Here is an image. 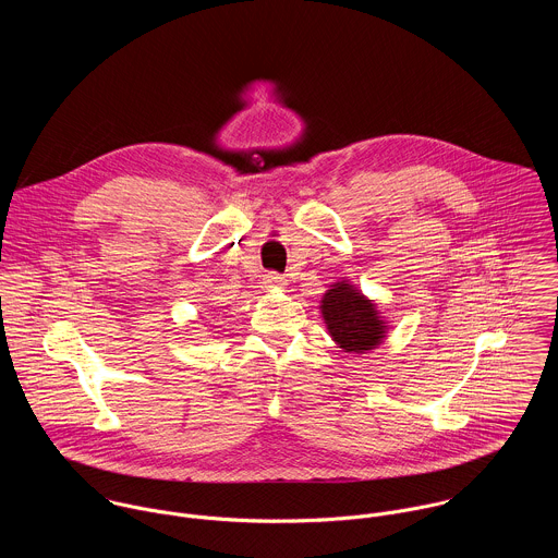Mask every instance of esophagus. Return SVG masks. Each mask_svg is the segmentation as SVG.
<instances>
[{"mask_svg":"<svg viewBox=\"0 0 558 558\" xmlns=\"http://www.w3.org/2000/svg\"><path fill=\"white\" fill-rule=\"evenodd\" d=\"M264 283H266V288H286L288 286V281L281 275H277V272H268L264 277Z\"/></svg>","mask_w":558,"mask_h":558,"instance_id":"34e87169","label":"esophagus"}]
</instances>
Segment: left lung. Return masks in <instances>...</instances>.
Segmentation results:
<instances>
[{
  "label": "left lung",
  "mask_w": 558,
  "mask_h": 558,
  "mask_svg": "<svg viewBox=\"0 0 558 558\" xmlns=\"http://www.w3.org/2000/svg\"><path fill=\"white\" fill-rule=\"evenodd\" d=\"M319 312L330 339L343 352L365 354L387 339L389 322L378 305L348 279L332 283L324 292Z\"/></svg>",
  "instance_id": "obj_1"
}]
</instances>
